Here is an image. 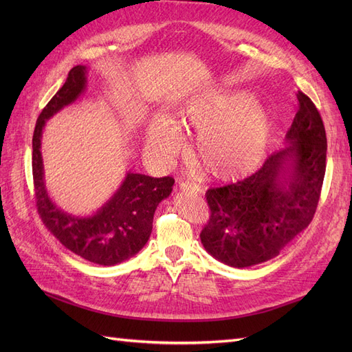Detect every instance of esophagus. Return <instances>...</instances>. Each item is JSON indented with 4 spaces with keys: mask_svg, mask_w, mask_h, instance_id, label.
I'll return each mask as SVG.
<instances>
[{
    "mask_svg": "<svg viewBox=\"0 0 352 352\" xmlns=\"http://www.w3.org/2000/svg\"><path fill=\"white\" fill-rule=\"evenodd\" d=\"M179 188H180V190H184V192L195 194V195L202 192L201 186L195 182H190V180H182V182H179Z\"/></svg>",
    "mask_w": 352,
    "mask_h": 352,
    "instance_id": "1",
    "label": "esophagus"
}]
</instances>
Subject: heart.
<instances>
[{
	"mask_svg": "<svg viewBox=\"0 0 352 352\" xmlns=\"http://www.w3.org/2000/svg\"><path fill=\"white\" fill-rule=\"evenodd\" d=\"M176 123L198 132L195 154L219 179H238L257 168L272 131L269 111L243 91L199 92L182 105ZM176 123L155 116L148 124L146 146L157 158H170L182 145Z\"/></svg>",
	"mask_w": 352,
	"mask_h": 352,
	"instance_id": "b5f03b06",
	"label": "heart"
}]
</instances>
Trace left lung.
<instances>
[{
  "mask_svg": "<svg viewBox=\"0 0 352 352\" xmlns=\"http://www.w3.org/2000/svg\"><path fill=\"white\" fill-rule=\"evenodd\" d=\"M296 98L287 145L247 179L206 194L211 216L201 230V242L210 255L232 267H250L279 255L314 217L327 141L313 101L301 91Z\"/></svg>",
  "mask_w": 352,
  "mask_h": 352,
  "instance_id": "1",
  "label": "left lung"
}]
</instances>
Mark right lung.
Returning a JSON list of instances; mask_svg holds the SVG:
<instances>
[{
  "label": "right lung",
  "instance_id": "obj_1",
  "mask_svg": "<svg viewBox=\"0 0 352 352\" xmlns=\"http://www.w3.org/2000/svg\"><path fill=\"white\" fill-rule=\"evenodd\" d=\"M87 88V67L69 72L65 85L41 111L32 140V172L38 212L48 230L67 250L101 265L123 263L140 252L150 239L157 206L172 194L175 179L129 172L114 195L91 216H73L60 210L45 188L41 154L42 131L48 119L73 104Z\"/></svg>",
  "mask_w": 352,
  "mask_h": 352
}]
</instances>
